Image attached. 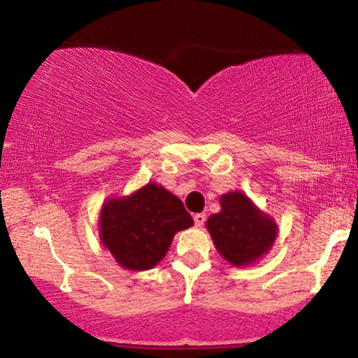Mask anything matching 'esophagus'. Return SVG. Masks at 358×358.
I'll return each mask as SVG.
<instances>
[{"mask_svg":"<svg viewBox=\"0 0 358 358\" xmlns=\"http://www.w3.org/2000/svg\"><path fill=\"white\" fill-rule=\"evenodd\" d=\"M194 222L197 227H203L205 222H207V215L205 213H195L194 215Z\"/></svg>","mask_w":358,"mask_h":358,"instance_id":"obj_1","label":"esophagus"}]
</instances>
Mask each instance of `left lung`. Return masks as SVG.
Returning <instances> with one entry per match:
<instances>
[{
  "instance_id": "8db88e82",
  "label": "left lung",
  "mask_w": 358,
  "mask_h": 358,
  "mask_svg": "<svg viewBox=\"0 0 358 358\" xmlns=\"http://www.w3.org/2000/svg\"><path fill=\"white\" fill-rule=\"evenodd\" d=\"M220 203L222 212L207 220L218 252L233 266H248L267 252L277 236L275 223L241 192L224 194Z\"/></svg>"
}]
</instances>
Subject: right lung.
<instances>
[{
  "mask_svg": "<svg viewBox=\"0 0 358 358\" xmlns=\"http://www.w3.org/2000/svg\"><path fill=\"white\" fill-rule=\"evenodd\" d=\"M192 224V217L176 195L148 184L129 199L104 205L101 238L120 266L146 271L166 256L174 234Z\"/></svg>",
  "mask_w": 358,
  "mask_h": 358,
  "instance_id": "1",
  "label": "right lung"
}]
</instances>
